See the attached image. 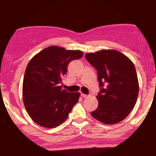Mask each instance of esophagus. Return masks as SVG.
<instances>
[{"instance_id": "1", "label": "esophagus", "mask_w": 156, "mask_h": 156, "mask_svg": "<svg viewBox=\"0 0 156 156\" xmlns=\"http://www.w3.org/2000/svg\"><path fill=\"white\" fill-rule=\"evenodd\" d=\"M81 96H83V98H87L88 97V95H86V94H81Z\"/></svg>"}]
</instances>
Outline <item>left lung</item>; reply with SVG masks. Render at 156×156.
I'll return each instance as SVG.
<instances>
[{"instance_id":"obj_1","label":"left lung","mask_w":156,"mask_h":156,"mask_svg":"<svg viewBox=\"0 0 156 156\" xmlns=\"http://www.w3.org/2000/svg\"><path fill=\"white\" fill-rule=\"evenodd\" d=\"M97 70L100 91L96 96L97 109L91 115L106 125H113L127 117L136 105L139 83L133 62L122 53L103 49L85 54ZM105 83L106 87L103 88Z\"/></svg>"}]
</instances>
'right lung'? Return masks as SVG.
I'll return each mask as SVG.
<instances>
[{"label": "right lung", "instance_id": "add662e5", "mask_svg": "<svg viewBox=\"0 0 156 156\" xmlns=\"http://www.w3.org/2000/svg\"><path fill=\"white\" fill-rule=\"evenodd\" d=\"M80 50L50 46L30 60L23 83V99L29 115L38 125L55 128L67 120L77 103L79 92L69 93L60 83L72 60L83 57Z\"/></svg>", "mask_w": 156, "mask_h": 156}]
</instances>
